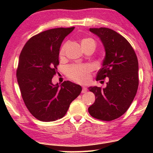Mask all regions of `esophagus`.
I'll return each mask as SVG.
<instances>
[{
    "mask_svg": "<svg viewBox=\"0 0 153 153\" xmlns=\"http://www.w3.org/2000/svg\"><path fill=\"white\" fill-rule=\"evenodd\" d=\"M87 91H88V89H87V88L86 87H84L83 86V88H82V93H85L87 92Z\"/></svg>",
    "mask_w": 153,
    "mask_h": 153,
    "instance_id": "34e87169",
    "label": "esophagus"
}]
</instances>
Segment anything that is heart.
I'll return each instance as SVG.
<instances>
[{"label": "heart", "instance_id": "b5f03b06", "mask_svg": "<svg viewBox=\"0 0 153 153\" xmlns=\"http://www.w3.org/2000/svg\"><path fill=\"white\" fill-rule=\"evenodd\" d=\"M88 42H94L91 39H84L81 42V45ZM65 46H62L60 50V56H62L65 54ZM91 71V68L88 65H72L67 68V74L68 76L73 81L77 83H83L87 82L89 80L90 72Z\"/></svg>", "mask_w": 153, "mask_h": 153}]
</instances>
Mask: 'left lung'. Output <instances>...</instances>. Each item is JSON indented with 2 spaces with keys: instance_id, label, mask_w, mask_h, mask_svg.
Wrapping results in <instances>:
<instances>
[{
  "instance_id": "left-lung-1",
  "label": "left lung",
  "mask_w": 153,
  "mask_h": 153,
  "mask_svg": "<svg viewBox=\"0 0 153 153\" xmlns=\"http://www.w3.org/2000/svg\"><path fill=\"white\" fill-rule=\"evenodd\" d=\"M97 35L105 50V57L96 80L108 78L106 87L91 86L95 101L88 108L93 118L110 121L119 118L128 109L139 86V63L134 50L128 41L108 28H90Z\"/></svg>"
}]
</instances>
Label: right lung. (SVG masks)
Wrapping results in <instances>:
<instances>
[{"label":"right lung","instance_id":"add662e5","mask_svg":"<svg viewBox=\"0 0 153 153\" xmlns=\"http://www.w3.org/2000/svg\"><path fill=\"white\" fill-rule=\"evenodd\" d=\"M74 29L58 28L39 33L27 42L20 53L17 82L27 108L39 120L62 118L82 90L70 81L60 85L52 83L59 64L60 46Z\"/></svg>","mask_w":153,"mask_h":153}]
</instances>
